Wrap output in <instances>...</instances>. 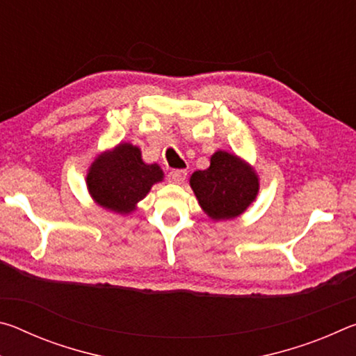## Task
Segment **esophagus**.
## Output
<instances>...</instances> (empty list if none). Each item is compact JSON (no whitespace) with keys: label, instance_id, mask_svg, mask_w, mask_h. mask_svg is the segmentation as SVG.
Wrapping results in <instances>:
<instances>
[{"label":"esophagus","instance_id":"1","mask_svg":"<svg viewBox=\"0 0 356 356\" xmlns=\"http://www.w3.org/2000/svg\"><path fill=\"white\" fill-rule=\"evenodd\" d=\"M168 179L172 184H184L186 179V171L185 170H174L170 174H168Z\"/></svg>","mask_w":356,"mask_h":356}]
</instances>
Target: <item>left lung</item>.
<instances>
[{
  "instance_id": "obj_1",
  "label": "left lung",
  "mask_w": 356,
  "mask_h": 356,
  "mask_svg": "<svg viewBox=\"0 0 356 356\" xmlns=\"http://www.w3.org/2000/svg\"><path fill=\"white\" fill-rule=\"evenodd\" d=\"M190 185L212 220L236 218L256 200L259 182L254 171L236 155L218 150L206 171L193 172Z\"/></svg>"
}]
</instances>
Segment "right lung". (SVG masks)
<instances>
[{"instance_id": "add662e5", "label": "right lung", "mask_w": 356, "mask_h": 356, "mask_svg": "<svg viewBox=\"0 0 356 356\" xmlns=\"http://www.w3.org/2000/svg\"><path fill=\"white\" fill-rule=\"evenodd\" d=\"M161 179L160 166L143 163L141 150L125 143L97 156L86 180L89 193L102 207L129 213Z\"/></svg>"}]
</instances>
